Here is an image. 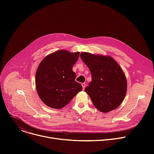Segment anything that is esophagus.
<instances>
[{
    "label": "esophagus",
    "mask_w": 154,
    "mask_h": 154,
    "mask_svg": "<svg viewBox=\"0 0 154 154\" xmlns=\"http://www.w3.org/2000/svg\"><path fill=\"white\" fill-rule=\"evenodd\" d=\"M82 87H83V90H84L85 88V86H86L85 83H82Z\"/></svg>",
    "instance_id": "34e87169"
}]
</instances>
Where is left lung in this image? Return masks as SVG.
Masks as SVG:
<instances>
[{
	"mask_svg": "<svg viewBox=\"0 0 154 154\" xmlns=\"http://www.w3.org/2000/svg\"><path fill=\"white\" fill-rule=\"evenodd\" d=\"M80 57L90 70L92 81L85 91L101 112L116 109L124 100L127 83L118 63L111 57L82 52Z\"/></svg>",
	"mask_w": 154,
	"mask_h": 154,
	"instance_id": "1",
	"label": "left lung"
}]
</instances>
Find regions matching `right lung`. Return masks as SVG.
<instances>
[{
	"instance_id": "right-lung-1",
	"label": "right lung",
	"mask_w": 154,
	"mask_h": 154,
	"mask_svg": "<svg viewBox=\"0 0 154 154\" xmlns=\"http://www.w3.org/2000/svg\"><path fill=\"white\" fill-rule=\"evenodd\" d=\"M79 55V52L60 50L47 55L39 63L35 75L36 89L47 106L62 108L82 90L72 71Z\"/></svg>"
}]
</instances>
